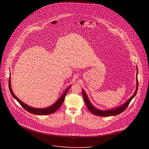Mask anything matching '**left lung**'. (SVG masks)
<instances>
[{"label": "left lung", "instance_id": "1", "mask_svg": "<svg viewBox=\"0 0 149 149\" xmlns=\"http://www.w3.org/2000/svg\"><path fill=\"white\" fill-rule=\"evenodd\" d=\"M138 70V69H137ZM137 74H138V70H137ZM136 89L135 91V92L134 93V94L133 95L126 103H125L124 104H123L121 106L117 107L116 109H112V110H109V111H100L99 109L95 108L94 106H93L92 104L91 103V102L89 101V100L86 95V93H85L83 89H82V93H83V97L84 100V102L86 104V106L88 107V109H89V111L92 113L93 114L96 115L97 116H113V115H119L120 113H121L122 112H123L126 109H127V107H128L129 103H130V101H132V100L133 99V98L135 97V96L136 95V93L138 91V78H136Z\"/></svg>", "mask_w": 149, "mask_h": 149}]
</instances>
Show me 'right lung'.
<instances>
[{
    "instance_id": "right-lung-1",
    "label": "right lung",
    "mask_w": 149,
    "mask_h": 149,
    "mask_svg": "<svg viewBox=\"0 0 149 149\" xmlns=\"http://www.w3.org/2000/svg\"><path fill=\"white\" fill-rule=\"evenodd\" d=\"M10 81H11V80H10V77L9 78L8 86H9V89H10V91L11 92V94L12 95V96L18 101V102L19 103V104L22 106V107L24 108L26 111H28L29 113H33V114L38 115H48V114L53 113L54 112H55L56 111H57L58 109L60 108V107L61 106L62 103H63V101H64L65 98V97H66V95L67 94V93H68L69 88H70V86H69L66 90V91L64 92V93H63L62 96L58 100V101H57V102L55 103L51 106H50L49 107H47V108H43V109H37V108L31 107L26 105V104L23 103L22 101H21V100H20L16 96H15L14 94V93H13V92L12 91V89H11V82Z\"/></svg>"
}]
</instances>
